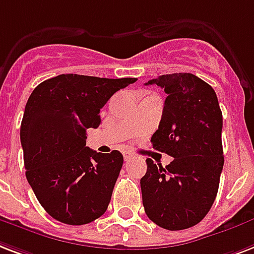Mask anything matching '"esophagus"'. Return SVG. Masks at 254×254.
Returning a JSON list of instances; mask_svg holds the SVG:
<instances>
[{
  "label": "esophagus",
  "instance_id": "34e87169",
  "mask_svg": "<svg viewBox=\"0 0 254 254\" xmlns=\"http://www.w3.org/2000/svg\"><path fill=\"white\" fill-rule=\"evenodd\" d=\"M130 158H133V153H130V152H124V160H125V161H129V160H130Z\"/></svg>",
  "mask_w": 254,
  "mask_h": 254
}]
</instances>
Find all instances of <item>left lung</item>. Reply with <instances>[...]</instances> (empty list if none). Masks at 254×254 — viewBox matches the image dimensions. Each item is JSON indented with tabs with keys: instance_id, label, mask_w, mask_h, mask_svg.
Listing matches in <instances>:
<instances>
[{
	"instance_id": "8db88e82",
	"label": "left lung",
	"mask_w": 254,
	"mask_h": 254,
	"mask_svg": "<svg viewBox=\"0 0 254 254\" xmlns=\"http://www.w3.org/2000/svg\"><path fill=\"white\" fill-rule=\"evenodd\" d=\"M168 94L153 149L173 157L169 165L146 160L141 179L145 213L168 230L188 229L202 220L216 200L222 152V113L216 92L191 73L160 75L146 85Z\"/></svg>"
}]
</instances>
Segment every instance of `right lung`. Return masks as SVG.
Returning <instances> with one entry per match:
<instances>
[{"mask_svg": "<svg viewBox=\"0 0 254 254\" xmlns=\"http://www.w3.org/2000/svg\"><path fill=\"white\" fill-rule=\"evenodd\" d=\"M135 78L60 74L38 85L21 123L26 179L50 216L84 225L106 212L123 168L119 150L97 153L86 146V130L101 124L100 110Z\"/></svg>", "mask_w": 254, "mask_h": 254, "instance_id": "1", "label": "right lung"}]
</instances>
